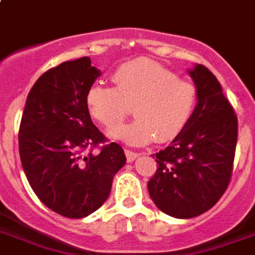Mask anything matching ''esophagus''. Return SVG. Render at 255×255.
I'll list each match as a JSON object with an SVG mask.
<instances>
[{"label":"esophagus","instance_id":"esophagus-1","mask_svg":"<svg viewBox=\"0 0 255 255\" xmlns=\"http://www.w3.org/2000/svg\"><path fill=\"white\" fill-rule=\"evenodd\" d=\"M126 156H127V160L129 163L133 162L137 156H139V153L133 152V151H129V149H126Z\"/></svg>","mask_w":255,"mask_h":255}]
</instances>
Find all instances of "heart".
I'll list each match as a JSON object with an SVG mask.
<instances>
[{"mask_svg": "<svg viewBox=\"0 0 255 255\" xmlns=\"http://www.w3.org/2000/svg\"><path fill=\"white\" fill-rule=\"evenodd\" d=\"M115 87L93 83L85 93L92 118L112 128L129 112L135 119L110 132L111 137L129 145L152 140L170 141L183 131L197 100L194 85L180 80L159 64L137 58L122 64L112 73Z\"/></svg>", "mask_w": 255, "mask_h": 255, "instance_id": "heart-1", "label": "heart"}]
</instances>
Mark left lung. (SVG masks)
I'll list each match as a JSON object with an SVG mask.
<instances>
[{
    "label": "left lung",
    "mask_w": 255,
    "mask_h": 255,
    "mask_svg": "<svg viewBox=\"0 0 255 255\" xmlns=\"http://www.w3.org/2000/svg\"><path fill=\"white\" fill-rule=\"evenodd\" d=\"M187 72L197 106L183 131L155 153L158 170L147 184L156 207L179 219L206 213L226 191L238 137V120L217 77L199 64Z\"/></svg>",
    "instance_id": "8db88e82"
}]
</instances>
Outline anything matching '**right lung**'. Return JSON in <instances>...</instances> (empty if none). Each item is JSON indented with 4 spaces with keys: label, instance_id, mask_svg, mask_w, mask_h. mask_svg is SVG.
Listing matches in <instances>:
<instances>
[{
    "label": "right lung",
    "instance_id": "1",
    "mask_svg": "<svg viewBox=\"0 0 255 255\" xmlns=\"http://www.w3.org/2000/svg\"><path fill=\"white\" fill-rule=\"evenodd\" d=\"M99 76L89 57L46 71L26 97L19 126V158L30 187L67 218H84L102 207L127 160L118 143L89 151L106 141L85 106L87 89Z\"/></svg>",
    "mask_w": 255,
    "mask_h": 255
}]
</instances>
